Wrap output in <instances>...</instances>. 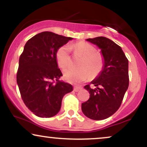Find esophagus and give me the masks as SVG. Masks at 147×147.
Wrapping results in <instances>:
<instances>
[{
  "label": "esophagus",
  "mask_w": 147,
  "mask_h": 147,
  "mask_svg": "<svg viewBox=\"0 0 147 147\" xmlns=\"http://www.w3.org/2000/svg\"><path fill=\"white\" fill-rule=\"evenodd\" d=\"M82 87H78V86L74 87V90H75V92H78V91L82 90Z\"/></svg>",
  "instance_id": "esophagus-1"
}]
</instances>
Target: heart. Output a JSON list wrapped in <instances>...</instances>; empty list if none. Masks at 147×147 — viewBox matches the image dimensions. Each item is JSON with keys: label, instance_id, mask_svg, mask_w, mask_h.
<instances>
[{"label": "heart", "instance_id": "1", "mask_svg": "<svg viewBox=\"0 0 147 147\" xmlns=\"http://www.w3.org/2000/svg\"><path fill=\"white\" fill-rule=\"evenodd\" d=\"M70 48L82 57L79 63L81 68L65 69L63 72L64 79L71 83L79 84L87 80L90 77V78L97 77L104 67V58L100 53L96 52L95 47L86 42L80 41L71 45ZM56 59L61 68H65L70 64V48L68 45H63L58 49Z\"/></svg>", "mask_w": 147, "mask_h": 147}]
</instances>
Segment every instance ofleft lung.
<instances>
[{
  "label": "left lung",
  "mask_w": 147,
  "mask_h": 147,
  "mask_svg": "<svg viewBox=\"0 0 147 147\" xmlns=\"http://www.w3.org/2000/svg\"><path fill=\"white\" fill-rule=\"evenodd\" d=\"M87 41L97 45L104 58V67L97 77L86 85L90 98L82 103V110L86 117L102 120L118 110L129 87V61L122 48L109 38L98 36Z\"/></svg>",
  "instance_id": "1"
}]
</instances>
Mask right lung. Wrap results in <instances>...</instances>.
Instances as JSON below:
<instances>
[{
  "label": "right lung",
  "mask_w": 147,
  "mask_h": 147,
  "mask_svg": "<svg viewBox=\"0 0 147 147\" xmlns=\"http://www.w3.org/2000/svg\"><path fill=\"white\" fill-rule=\"evenodd\" d=\"M72 39L43 32L25 43L19 58L16 82L25 106L38 117L56 115L63 96L72 91L71 84L59 80L62 73L56 59L58 49Z\"/></svg>",
  "instance_id": "right-lung-1"
}]
</instances>
